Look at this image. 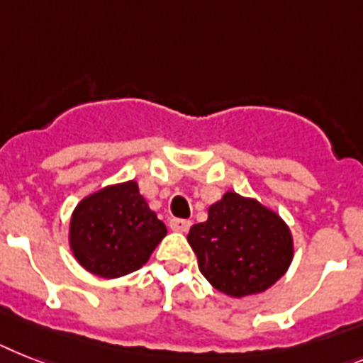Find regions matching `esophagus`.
Masks as SVG:
<instances>
[{"label": "esophagus", "instance_id": "obj_1", "mask_svg": "<svg viewBox=\"0 0 363 363\" xmlns=\"http://www.w3.org/2000/svg\"><path fill=\"white\" fill-rule=\"evenodd\" d=\"M170 228L174 232H187L191 228V220H185V218H172L170 220Z\"/></svg>", "mask_w": 363, "mask_h": 363}]
</instances>
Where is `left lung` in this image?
Wrapping results in <instances>:
<instances>
[{
	"instance_id": "left-lung-1",
	"label": "left lung",
	"mask_w": 363,
	"mask_h": 363,
	"mask_svg": "<svg viewBox=\"0 0 363 363\" xmlns=\"http://www.w3.org/2000/svg\"><path fill=\"white\" fill-rule=\"evenodd\" d=\"M199 269L217 291L233 298L267 291L295 256L293 233L274 209L226 191L211 203L208 220L189 230Z\"/></svg>"
}]
</instances>
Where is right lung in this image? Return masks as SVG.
<instances>
[{
  "instance_id": "add662e5",
  "label": "right lung",
  "mask_w": 363,
  "mask_h": 363,
  "mask_svg": "<svg viewBox=\"0 0 363 363\" xmlns=\"http://www.w3.org/2000/svg\"><path fill=\"white\" fill-rule=\"evenodd\" d=\"M167 226L128 179L94 191L77 203L68 226V245L81 267L100 278H121L150 259Z\"/></svg>"
}]
</instances>
